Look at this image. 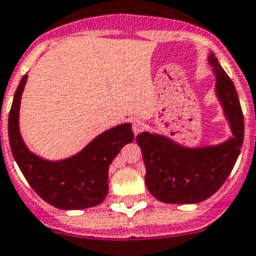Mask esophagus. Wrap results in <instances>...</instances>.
Wrapping results in <instances>:
<instances>
[{
	"mask_svg": "<svg viewBox=\"0 0 256 256\" xmlns=\"http://www.w3.org/2000/svg\"><path fill=\"white\" fill-rule=\"evenodd\" d=\"M144 128H146V124H144L142 120H135V121L132 122V131H134L135 135H138L139 132H142Z\"/></svg>",
	"mask_w": 256,
	"mask_h": 256,
	"instance_id": "esophagus-1",
	"label": "esophagus"
}]
</instances>
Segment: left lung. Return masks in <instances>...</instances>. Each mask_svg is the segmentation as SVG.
<instances>
[{
	"label": "left lung",
	"instance_id": "8db88e82",
	"mask_svg": "<svg viewBox=\"0 0 256 256\" xmlns=\"http://www.w3.org/2000/svg\"><path fill=\"white\" fill-rule=\"evenodd\" d=\"M208 62L215 77V96L232 136L205 146H186L148 131L136 136L146 165V188L165 204L186 205L208 200L230 176L241 152L245 124L238 95L214 52H208Z\"/></svg>",
	"mask_w": 256,
	"mask_h": 256
}]
</instances>
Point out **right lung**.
<instances>
[{"mask_svg": "<svg viewBox=\"0 0 256 256\" xmlns=\"http://www.w3.org/2000/svg\"><path fill=\"white\" fill-rule=\"evenodd\" d=\"M28 74L15 91L8 114V142L24 178L44 201L62 210L96 206L108 194V171L125 144L134 140L130 122L103 131L66 158L46 160L26 146L20 132V102Z\"/></svg>", "mask_w": 256, "mask_h": 256, "instance_id": "add662e5", "label": "right lung"}]
</instances>
